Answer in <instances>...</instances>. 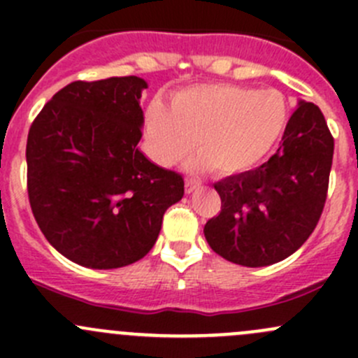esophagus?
<instances>
[{
  "instance_id": "34e87169",
  "label": "esophagus",
  "mask_w": 358,
  "mask_h": 358,
  "mask_svg": "<svg viewBox=\"0 0 358 358\" xmlns=\"http://www.w3.org/2000/svg\"><path fill=\"white\" fill-rule=\"evenodd\" d=\"M197 187H199V182H197V180H194V178L185 180V192L187 194H192Z\"/></svg>"
}]
</instances>
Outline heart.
<instances>
[{"instance_id":"heart-1","label":"heart","mask_w":358,"mask_h":358,"mask_svg":"<svg viewBox=\"0 0 358 358\" xmlns=\"http://www.w3.org/2000/svg\"><path fill=\"white\" fill-rule=\"evenodd\" d=\"M287 121L289 103L277 90L209 83L176 93L173 107L150 103L145 129L159 164H175L197 140L201 154L190 159V168L239 175L272 152Z\"/></svg>"}]
</instances>
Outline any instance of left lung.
<instances>
[{
  "label": "left lung",
  "mask_w": 358,
  "mask_h": 358,
  "mask_svg": "<svg viewBox=\"0 0 358 358\" xmlns=\"http://www.w3.org/2000/svg\"><path fill=\"white\" fill-rule=\"evenodd\" d=\"M334 138L324 114L299 100L277 152L259 168L215 183L222 211L204 225L216 255L266 266L303 246L319 223L329 187Z\"/></svg>",
  "instance_id": "obj_1"
}]
</instances>
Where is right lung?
<instances>
[{"label":"right lung","instance_id":"add662e5","mask_svg":"<svg viewBox=\"0 0 358 358\" xmlns=\"http://www.w3.org/2000/svg\"><path fill=\"white\" fill-rule=\"evenodd\" d=\"M147 81H74L43 107L27 136V190L46 241L81 266L119 268L156 244L183 197L182 175L138 149Z\"/></svg>","mask_w":358,"mask_h":358}]
</instances>
